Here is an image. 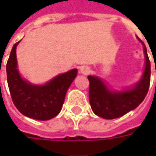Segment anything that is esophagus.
Returning a JSON list of instances; mask_svg holds the SVG:
<instances>
[{
	"label": "esophagus",
	"mask_w": 156,
	"mask_h": 156,
	"mask_svg": "<svg viewBox=\"0 0 156 156\" xmlns=\"http://www.w3.org/2000/svg\"><path fill=\"white\" fill-rule=\"evenodd\" d=\"M90 71H91V70H90V68L87 67V66H82V67H81V69H80V73L83 74V75H87V74H89Z\"/></svg>",
	"instance_id": "1"
}]
</instances>
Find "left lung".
<instances>
[{"instance_id": "left-lung-1", "label": "left lung", "mask_w": 156, "mask_h": 156, "mask_svg": "<svg viewBox=\"0 0 156 156\" xmlns=\"http://www.w3.org/2000/svg\"><path fill=\"white\" fill-rule=\"evenodd\" d=\"M139 41L143 45L145 69L141 81L132 88L124 91H110L101 78L92 75L87 76L89 102L96 115L107 120L115 119L136 108L145 99L150 84V62L146 46L141 40Z\"/></svg>"}]
</instances>
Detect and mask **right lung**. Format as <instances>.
<instances>
[{
	"mask_svg": "<svg viewBox=\"0 0 156 156\" xmlns=\"http://www.w3.org/2000/svg\"><path fill=\"white\" fill-rule=\"evenodd\" d=\"M16 42L7 62V79L10 94L16 108L25 116L48 121L61 112L66 93L75 80L77 69L55 76L45 85H33L21 78L17 69Z\"/></svg>",
	"mask_w": 156,
	"mask_h": 156,
	"instance_id": "right-lung-1",
	"label": "right lung"
}]
</instances>
